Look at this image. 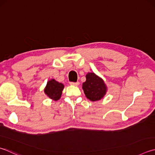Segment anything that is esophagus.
<instances>
[{
    "mask_svg": "<svg viewBox=\"0 0 155 155\" xmlns=\"http://www.w3.org/2000/svg\"><path fill=\"white\" fill-rule=\"evenodd\" d=\"M70 85H73V86H78V85H79V83H78V82H76V83H74V82H70Z\"/></svg>",
    "mask_w": 155,
    "mask_h": 155,
    "instance_id": "esophagus-1",
    "label": "esophagus"
}]
</instances>
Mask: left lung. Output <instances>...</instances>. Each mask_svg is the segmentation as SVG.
Listing matches in <instances>:
<instances>
[{
	"label": "left lung",
	"mask_w": 155,
	"mask_h": 155,
	"mask_svg": "<svg viewBox=\"0 0 155 155\" xmlns=\"http://www.w3.org/2000/svg\"><path fill=\"white\" fill-rule=\"evenodd\" d=\"M83 89L86 97L95 102L103 98L107 87L102 78L94 72H89L86 75V81L83 83Z\"/></svg>",
	"instance_id": "obj_1"
}]
</instances>
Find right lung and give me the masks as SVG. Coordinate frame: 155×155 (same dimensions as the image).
Returning a JSON list of instances; mask_svg holds the SVG:
<instances>
[{
    "mask_svg": "<svg viewBox=\"0 0 155 155\" xmlns=\"http://www.w3.org/2000/svg\"><path fill=\"white\" fill-rule=\"evenodd\" d=\"M64 85L54 79H51L47 82L44 89L45 94L51 99L55 101L58 100L61 97Z\"/></svg>",
    "mask_w": 155,
    "mask_h": 155,
    "instance_id": "1",
    "label": "right lung"
}]
</instances>
